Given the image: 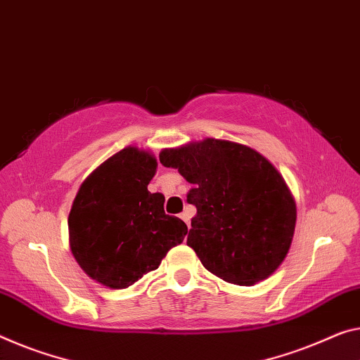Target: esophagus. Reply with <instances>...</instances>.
I'll return each instance as SVG.
<instances>
[{
	"label": "esophagus",
	"mask_w": 360,
	"mask_h": 360,
	"mask_svg": "<svg viewBox=\"0 0 360 360\" xmlns=\"http://www.w3.org/2000/svg\"><path fill=\"white\" fill-rule=\"evenodd\" d=\"M180 219L184 220V222H185L188 226H190V220H191V214H190V212H188V211H184V212L180 214Z\"/></svg>",
	"instance_id": "esophagus-1"
}]
</instances>
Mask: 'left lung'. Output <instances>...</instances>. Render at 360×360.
<instances>
[{
	"label": "left lung",
	"instance_id": "obj_1",
	"mask_svg": "<svg viewBox=\"0 0 360 360\" xmlns=\"http://www.w3.org/2000/svg\"><path fill=\"white\" fill-rule=\"evenodd\" d=\"M159 161L179 169L196 207L186 245L209 272L229 283L254 285L288 254L296 204L267 159L238 143L206 138L164 149Z\"/></svg>",
	"mask_w": 360,
	"mask_h": 360
}]
</instances>
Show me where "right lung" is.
Wrapping results in <instances>:
<instances>
[{
    "instance_id": "1",
    "label": "right lung",
    "mask_w": 360,
    "mask_h": 360,
    "mask_svg": "<svg viewBox=\"0 0 360 360\" xmlns=\"http://www.w3.org/2000/svg\"><path fill=\"white\" fill-rule=\"evenodd\" d=\"M156 159L125 148L86 176L69 214L70 250L84 272L104 286L129 288L156 270L188 231L164 212V196L149 193Z\"/></svg>"
}]
</instances>
